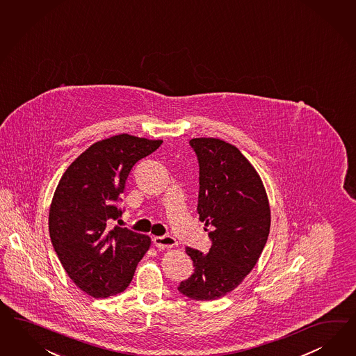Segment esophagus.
Here are the masks:
<instances>
[{
  "mask_svg": "<svg viewBox=\"0 0 356 356\" xmlns=\"http://www.w3.org/2000/svg\"><path fill=\"white\" fill-rule=\"evenodd\" d=\"M153 244L160 250H165V248H173L178 242L170 235H163V236H153Z\"/></svg>",
  "mask_w": 356,
  "mask_h": 356,
  "instance_id": "34e87169",
  "label": "esophagus"
}]
</instances>
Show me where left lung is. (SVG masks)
Returning a JSON list of instances; mask_svg holds the SVG:
<instances>
[{"label": "left lung", "instance_id": "left-lung-1", "mask_svg": "<svg viewBox=\"0 0 356 356\" xmlns=\"http://www.w3.org/2000/svg\"><path fill=\"white\" fill-rule=\"evenodd\" d=\"M190 145L199 163L197 213L212 241L208 254L191 247L193 275L178 290L193 300H216L233 291L264 250L270 209L264 186L241 151L214 138H196Z\"/></svg>", "mask_w": 356, "mask_h": 356}]
</instances>
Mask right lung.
I'll return each instance as SVG.
<instances>
[{
    "label": "right lung",
    "instance_id": "obj_1",
    "mask_svg": "<svg viewBox=\"0 0 356 356\" xmlns=\"http://www.w3.org/2000/svg\"><path fill=\"white\" fill-rule=\"evenodd\" d=\"M163 140L129 134L95 143L62 175L51 200L49 235L63 269L81 291L108 298L123 291L151 238L111 224L121 217L126 181L134 165Z\"/></svg>",
    "mask_w": 356,
    "mask_h": 356
}]
</instances>
